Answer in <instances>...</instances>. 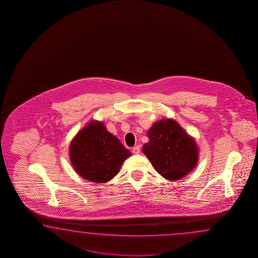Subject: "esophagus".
Here are the masks:
<instances>
[{"mask_svg": "<svg viewBox=\"0 0 258 258\" xmlns=\"http://www.w3.org/2000/svg\"><path fill=\"white\" fill-rule=\"evenodd\" d=\"M132 151H133V153L136 154V155L140 153V147H139V146H137V147L133 148Z\"/></svg>", "mask_w": 258, "mask_h": 258, "instance_id": "esophagus-1", "label": "esophagus"}]
</instances>
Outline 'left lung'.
Segmentation results:
<instances>
[{
    "label": "left lung",
    "mask_w": 258,
    "mask_h": 258,
    "mask_svg": "<svg viewBox=\"0 0 258 258\" xmlns=\"http://www.w3.org/2000/svg\"><path fill=\"white\" fill-rule=\"evenodd\" d=\"M147 135L148 142L144 144L143 153L165 179L180 180L198 165L199 148L196 139L175 120L154 122Z\"/></svg>",
    "instance_id": "8db88e82"
}]
</instances>
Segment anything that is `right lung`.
I'll return each mask as SVG.
<instances>
[{"label":"right lung","instance_id":"add662e5","mask_svg":"<svg viewBox=\"0 0 258 258\" xmlns=\"http://www.w3.org/2000/svg\"><path fill=\"white\" fill-rule=\"evenodd\" d=\"M132 153L107 130L104 122L92 120L72 139L69 157L74 170L83 179L105 183L114 178Z\"/></svg>","mask_w":258,"mask_h":258}]
</instances>
